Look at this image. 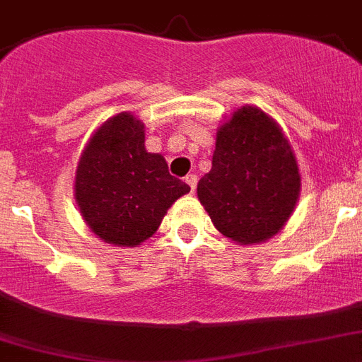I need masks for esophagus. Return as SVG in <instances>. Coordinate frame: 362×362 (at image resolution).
<instances>
[{
    "label": "esophagus",
    "instance_id": "1",
    "mask_svg": "<svg viewBox=\"0 0 362 362\" xmlns=\"http://www.w3.org/2000/svg\"><path fill=\"white\" fill-rule=\"evenodd\" d=\"M185 183H187L188 187H190V192H194V190H196V187H197V175L188 174L187 177H185Z\"/></svg>",
    "mask_w": 362,
    "mask_h": 362
}]
</instances>
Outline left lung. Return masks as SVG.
Masks as SVG:
<instances>
[{
	"label": "left lung",
	"instance_id": "8db88e82",
	"mask_svg": "<svg viewBox=\"0 0 362 362\" xmlns=\"http://www.w3.org/2000/svg\"><path fill=\"white\" fill-rule=\"evenodd\" d=\"M300 174L280 126L255 106H243L218 128L212 168L197 197L212 223L240 245L280 233L295 211Z\"/></svg>",
	"mask_w": 362,
	"mask_h": 362
}]
</instances>
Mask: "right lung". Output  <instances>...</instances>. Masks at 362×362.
<instances>
[{
  "mask_svg": "<svg viewBox=\"0 0 362 362\" xmlns=\"http://www.w3.org/2000/svg\"><path fill=\"white\" fill-rule=\"evenodd\" d=\"M190 192L170 175L165 157L144 148V124L122 111L86 144L76 166L80 214L100 240L137 247L159 228L175 199Z\"/></svg>",
  "mask_w": 362,
  "mask_h": 362,
  "instance_id": "1",
  "label": "right lung"
}]
</instances>
